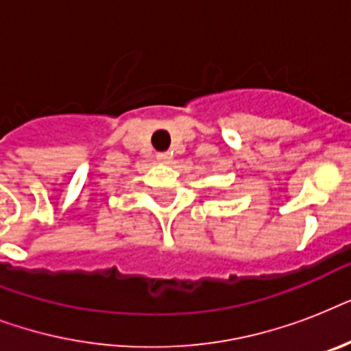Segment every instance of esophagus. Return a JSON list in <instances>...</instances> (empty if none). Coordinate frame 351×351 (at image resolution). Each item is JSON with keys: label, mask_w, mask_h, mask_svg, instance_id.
Returning a JSON list of instances; mask_svg holds the SVG:
<instances>
[{"label": "esophagus", "mask_w": 351, "mask_h": 351, "mask_svg": "<svg viewBox=\"0 0 351 351\" xmlns=\"http://www.w3.org/2000/svg\"><path fill=\"white\" fill-rule=\"evenodd\" d=\"M171 158H173V156H171L169 153H158V154H156V160H158L160 164H169Z\"/></svg>", "instance_id": "esophagus-1"}]
</instances>
